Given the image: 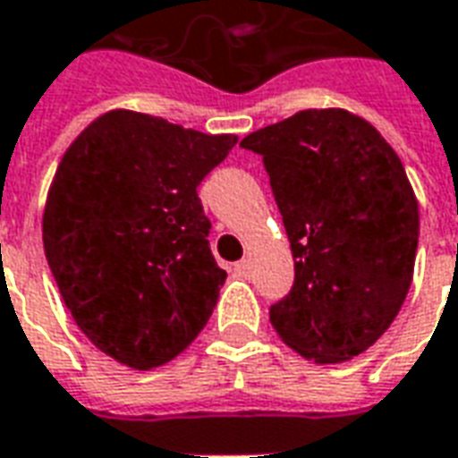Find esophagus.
I'll use <instances>...</instances> for the list:
<instances>
[{
  "mask_svg": "<svg viewBox=\"0 0 458 458\" xmlns=\"http://www.w3.org/2000/svg\"><path fill=\"white\" fill-rule=\"evenodd\" d=\"M233 272H235V275H240V277H248L250 275L248 259H240V262H235V265H233Z\"/></svg>",
  "mask_w": 458,
  "mask_h": 458,
  "instance_id": "obj_1",
  "label": "esophagus"
}]
</instances>
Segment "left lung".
Returning <instances> with one entry per match:
<instances>
[{
    "mask_svg": "<svg viewBox=\"0 0 458 458\" xmlns=\"http://www.w3.org/2000/svg\"><path fill=\"white\" fill-rule=\"evenodd\" d=\"M294 255V284L269 307L279 338L341 363L383 336L410 292L420 206L400 157L363 117L301 110L252 131Z\"/></svg>",
    "mask_w": 458,
    "mask_h": 458,
    "instance_id": "obj_1",
    "label": "left lung"
}]
</instances>
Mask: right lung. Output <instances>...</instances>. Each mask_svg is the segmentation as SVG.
I'll use <instances>...</instances> for the list:
<instances>
[{"label":"right lung","instance_id":"add662e5","mask_svg":"<svg viewBox=\"0 0 458 458\" xmlns=\"http://www.w3.org/2000/svg\"><path fill=\"white\" fill-rule=\"evenodd\" d=\"M235 141L113 110L58 164L46 259L78 328L117 363H169L208 324L228 275L210 252L196 189Z\"/></svg>","mask_w":458,"mask_h":458}]
</instances>
